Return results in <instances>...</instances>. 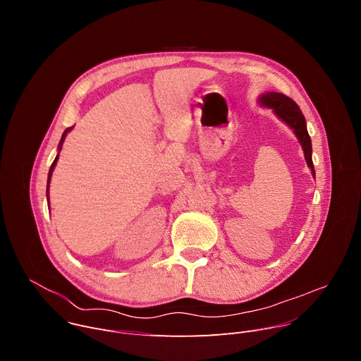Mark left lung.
<instances>
[{"instance_id": "8db88e82", "label": "left lung", "mask_w": 361, "mask_h": 361, "mask_svg": "<svg viewBox=\"0 0 361 361\" xmlns=\"http://www.w3.org/2000/svg\"><path fill=\"white\" fill-rule=\"evenodd\" d=\"M260 102L263 106L273 109L276 116L294 130V133L304 149V157H305L307 166L312 169L313 176H316L313 160H312V140H310V135H308L305 118H304L300 107L290 97L280 94V92H273V91L263 94L260 97Z\"/></svg>"}]
</instances>
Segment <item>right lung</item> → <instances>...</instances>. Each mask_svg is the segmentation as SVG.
<instances>
[{"label": "right lung", "instance_id": "add662e5", "mask_svg": "<svg viewBox=\"0 0 361 361\" xmlns=\"http://www.w3.org/2000/svg\"><path fill=\"white\" fill-rule=\"evenodd\" d=\"M71 128H67L66 131H64V134H63V137H61V141H60V145H59V151H61V148H63V142H64V138H66V135H67V133L70 131ZM59 156H60V152L57 154V157H56V160L53 161V164H51V167H49V173H48V184H47V197H48V185H49V180H51V174H53V170H54V167H56V164H57V160H59Z\"/></svg>", "mask_w": 361, "mask_h": 361}]
</instances>
